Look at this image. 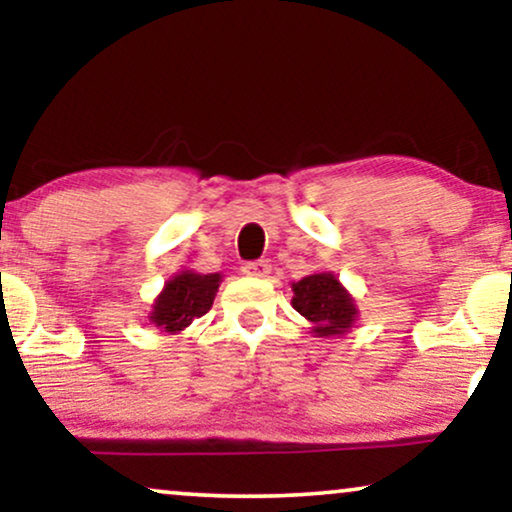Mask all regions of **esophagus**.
Returning <instances> with one entry per match:
<instances>
[{
  "label": "esophagus",
  "instance_id": "esophagus-1",
  "mask_svg": "<svg viewBox=\"0 0 512 512\" xmlns=\"http://www.w3.org/2000/svg\"><path fill=\"white\" fill-rule=\"evenodd\" d=\"M245 276H257V278H267L271 274V264L267 260H257V262H248L243 267Z\"/></svg>",
  "mask_w": 512,
  "mask_h": 512
}]
</instances>
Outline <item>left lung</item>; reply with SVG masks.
I'll return each instance as SVG.
<instances>
[{
  "instance_id": "8db88e82",
  "label": "left lung",
  "mask_w": 512,
  "mask_h": 512,
  "mask_svg": "<svg viewBox=\"0 0 512 512\" xmlns=\"http://www.w3.org/2000/svg\"><path fill=\"white\" fill-rule=\"evenodd\" d=\"M292 309L311 323L313 337H342L358 320V304L332 271L304 276L292 283Z\"/></svg>"
}]
</instances>
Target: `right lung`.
<instances>
[{"instance_id": "add662e5", "label": "right lung", "mask_w": 512, "mask_h": 512, "mask_svg": "<svg viewBox=\"0 0 512 512\" xmlns=\"http://www.w3.org/2000/svg\"><path fill=\"white\" fill-rule=\"evenodd\" d=\"M220 283L222 274H196L192 269L177 271L156 295L147 316L149 323L159 327L163 335H177L192 325L194 318L210 311Z\"/></svg>"}]
</instances>
